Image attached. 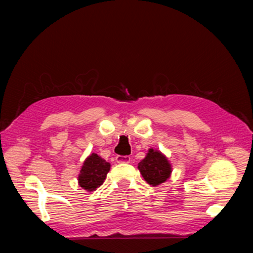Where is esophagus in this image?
<instances>
[{"label":"esophagus","mask_w":253,"mask_h":253,"mask_svg":"<svg viewBox=\"0 0 253 253\" xmlns=\"http://www.w3.org/2000/svg\"><path fill=\"white\" fill-rule=\"evenodd\" d=\"M117 163H129L130 162V156H123V155H117L116 156Z\"/></svg>","instance_id":"34e87169"}]
</instances>
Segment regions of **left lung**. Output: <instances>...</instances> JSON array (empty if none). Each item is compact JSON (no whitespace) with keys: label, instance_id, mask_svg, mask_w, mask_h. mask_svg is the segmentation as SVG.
I'll return each mask as SVG.
<instances>
[{"label":"left lung","instance_id":"obj_1","mask_svg":"<svg viewBox=\"0 0 253 253\" xmlns=\"http://www.w3.org/2000/svg\"><path fill=\"white\" fill-rule=\"evenodd\" d=\"M138 169L149 185L157 186L169 177L170 164L161 152L149 149L146 157L138 164Z\"/></svg>","mask_w":253,"mask_h":253}]
</instances>
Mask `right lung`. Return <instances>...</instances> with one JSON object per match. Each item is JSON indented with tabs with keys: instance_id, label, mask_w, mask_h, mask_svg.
Wrapping results in <instances>:
<instances>
[{
	"instance_id": "right-lung-1",
	"label": "right lung",
	"mask_w": 253,
	"mask_h": 253,
	"mask_svg": "<svg viewBox=\"0 0 253 253\" xmlns=\"http://www.w3.org/2000/svg\"><path fill=\"white\" fill-rule=\"evenodd\" d=\"M110 169V164L102 160L97 154H91L84 161L80 170L78 181L79 185L87 191H95L106 179L107 173Z\"/></svg>"
}]
</instances>
